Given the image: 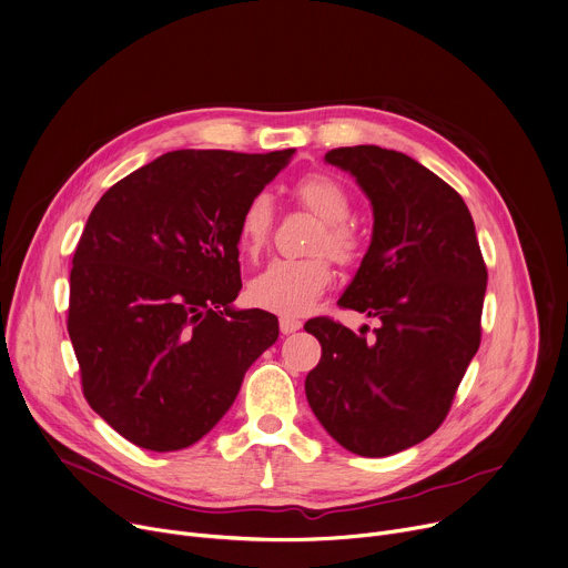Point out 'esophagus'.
Wrapping results in <instances>:
<instances>
[{
	"mask_svg": "<svg viewBox=\"0 0 568 568\" xmlns=\"http://www.w3.org/2000/svg\"><path fill=\"white\" fill-rule=\"evenodd\" d=\"M278 326H281V333H283V335H292V333H296V331L301 328V322L294 320V317H281Z\"/></svg>",
	"mask_w": 568,
	"mask_h": 568,
	"instance_id": "1",
	"label": "esophagus"
}]
</instances>
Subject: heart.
I'll return each instance as SVG.
<instances>
[{"label": "heart", "mask_w": 568, "mask_h": 568, "mask_svg": "<svg viewBox=\"0 0 568 568\" xmlns=\"http://www.w3.org/2000/svg\"><path fill=\"white\" fill-rule=\"evenodd\" d=\"M294 199L322 220V229L313 242V251H328L339 265H353L363 248L359 235L346 222L351 217L348 190L331 174L313 172L292 185ZM274 203L267 192H255L240 213L237 242L246 255H257L274 231ZM333 283V267L326 255L303 261H272L248 285V296L265 311L298 317L311 311L315 301Z\"/></svg>", "instance_id": "1"}]
</instances>
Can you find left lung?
Returning <instances> with one entry per match:
<instances>
[{"label": "left lung", "instance_id": "8db88e82", "mask_svg": "<svg viewBox=\"0 0 568 568\" xmlns=\"http://www.w3.org/2000/svg\"><path fill=\"white\" fill-rule=\"evenodd\" d=\"M326 161L355 176L374 205V237L339 307L376 317L374 337L331 317L305 322L322 344L305 396L346 450L385 457L430 437L480 346L487 290L464 199L428 168L376 144Z\"/></svg>", "mask_w": 568, "mask_h": 568}]
</instances>
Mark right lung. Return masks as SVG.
<instances>
[{
  "label": "right lung",
  "instance_id": "1",
  "mask_svg": "<svg viewBox=\"0 0 568 568\" xmlns=\"http://www.w3.org/2000/svg\"><path fill=\"white\" fill-rule=\"evenodd\" d=\"M292 153L170 151L92 209L72 257L68 333L85 400L135 446L199 442L278 339L276 315L231 303L240 213Z\"/></svg>",
  "mask_w": 568,
  "mask_h": 568
}]
</instances>
